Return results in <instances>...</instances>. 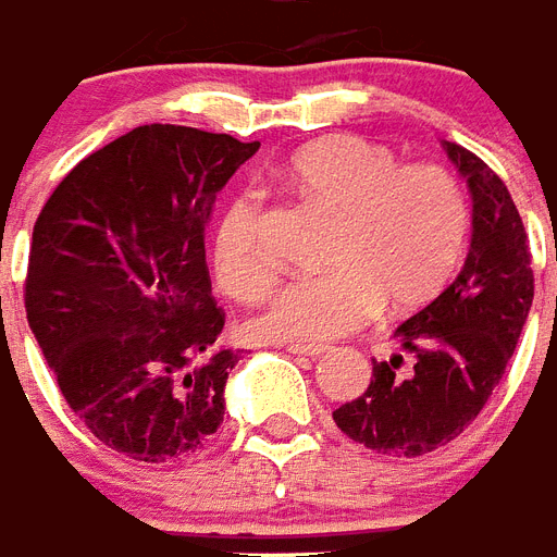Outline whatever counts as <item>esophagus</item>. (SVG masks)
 I'll return each instance as SVG.
<instances>
[{
	"instance_id": "1",
	"label": "esophagus",
	"mask_w": 557,
	"mask_h": 557,
	"mask_svg": "<svg viewBox=\"0 0 557 557\" xmlns=\"http://www.w3.org/2000/svg\"><path fill=\"white\" fill-rule=\"evenodd\" d=\"M287 350L296 356H307V359H315V356L327 354V348H322V345H287Z\"/></svg>"
}]
</instances>
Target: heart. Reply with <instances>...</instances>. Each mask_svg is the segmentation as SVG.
Returning <instances> with one entry per match:
<instances>
[{
	"label": "heart",
	"instance_id": "1",
	"mask_svg": "<svg viewBox=\"0 0 557 557\" xmlns=\"http://www.w3.org/2000/svg\"><path fill=\"white\" fill-rule=\"evenodd\" d=\"M301 201L333 212L324 273L293 278L252 322L261 339H339L380 313L405 315L437 299L469 242V193L455 169L405 163L356 135L319 137L278 166ZM264 207L235 195L212 233V273L233 299H264L275 264L261 242Z\"/></svg>",
	"mask_w": 557,
	"mask_h": 557
}]
</instances>
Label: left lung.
<instances>
[{
	"label": "left lung",
	"mask_w": 557,
	"mask_h": 557,
	"mask_svg": "<svg viewBox=\"0 0 557 557\" xmlns=\"http://www.w3.org/2000/svg\"><path fill=\"white\" fill-rule=\"evenodd\" d=\"M446 146L471 193V244L457 278L394 331L403 354L373 359L362 397L333 411L350 440L380 455L420 457L469 425L504 380L527 324L535 275L509 189L474 152Z\"/></svg>",
	"instance_id": "left-lung-1"
}]
</instances>
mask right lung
<instances>
[{
	"mask_svg": "<svg viewBox=\"0 0 557 557\" xmlns=\"http://www.w3.org/2000/svg\"><path fill=\"white\" fill-rule=\"evenodd\" d=\"M258 140L152 123L79 160L30 238L25 313L69 408L140 462L198 451L224 422L203 230Z\"/></svg>",
	"mask_w": 557,
	"mask_h": 557,
	"instance_id": "add662e5",
	"label": "right lung"
}]
</instances>
